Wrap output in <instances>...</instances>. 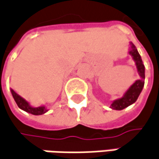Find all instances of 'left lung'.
Returning a JSON list of instances; mask_svg holds the SVG:
<instances>
[{
  "mask_svg": "<svg viewBox=\"0 0 159 159\" xmlns=\"http://www.w3.org/2000/svg\"><path fill=\"white\" fill-rule=\"evenodd\" d=\"M130 49L128 53L132 56V58L135 62V66L137 68V72L140 75V79L136 80L134 83L128 88V90L124 93V95L119 98L115 100L110 107L115 110H122L125 107H129L130 105L134 104L137 100L139 95L142 93L143 86H144V80H145V66L143 65L142 59L141 58V55L137 51L134 44L130 42Z\"/></svg>",
  "mask_w": 159,
  "mask_h": 159,
  "instance_id": "obj_1",
  "label": "left lung"
}]
</instances>
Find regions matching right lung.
I'll return each instance as SVG.
<instances>
[{
	"instance_id": "1",
	"label": "right lung",
	"mask_w": 159,
	"mask_h": 159,
	"mask_svg": "<svg viewBox=\"0 0 159 159\" xmlns=\"http://www.w3.org/2000/svg\"><path fill=\"white\" fill-rule=\"evenodd\" d=\"M11 94L14 98V100L16 101L17 105L18 107L22 110H24L27 113H30L32 115H34V116H39V115L45 114L49 109L45 106H40V107H33L30 105V103L25 100L24 98H22L20 95H18L13 89H11Z\"/></svg>"
}]
</instances>
